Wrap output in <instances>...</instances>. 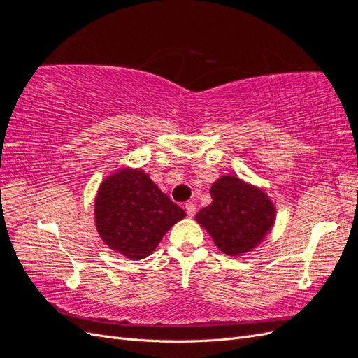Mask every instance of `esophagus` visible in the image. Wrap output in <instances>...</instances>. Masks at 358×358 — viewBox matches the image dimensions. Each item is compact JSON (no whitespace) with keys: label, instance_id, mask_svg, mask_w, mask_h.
<instances>
[{"label":"esophagus","instance_id":"obj_1","mask_svg":"<svg viewBox=\"0 0 358 358\" xmlns=\"http://www.w3.org/2000/svg\"><path fill=\"white\" fill-rule=\"evenodd\" d=\"M185 210H187L188 216H194V215H196V212H197L196 204H194V203H187L185 204Z\"/></svg>","mask_w":358,"mask_h":358}]
</instances>
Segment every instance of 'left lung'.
I'll use <instances>...</instances> for the list:
<instances>
[{
	"label": "left lung",
	"mask_w": 358,
	"mask_h": 358,
	"mask_svg": "<svg viewBox=\"0 0 358 358\" xmlns=\"http://www.w3.org/2000/svg\"><path fill=\"white\" fill-rule=\"evenodd\" d=\"M210 197L212 203L196 215V221L225 255L254 251L272 231L276 206L264 188L224 175L212 183Z\"/></svg>",
	"instance_id": "8db88e82"
}]
</instances>
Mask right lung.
Instances as JSON below:
<instances>
[{"mask_svg": "<svg viewBox=\"0 0 358 358\" xmlns=\"http://www.w3.org/2000/svg\"><path fill=\"white\" fill-rule=\"evenodd\" d=\"M185 215L146 171L128 166L106 176L94 200V222L100 239L128 259L152 254Z\"/></svg>", "mask_w": 358, "mask_h": 358, "instance_id": "obj_1", "label": "right lung"}]
</instances>
